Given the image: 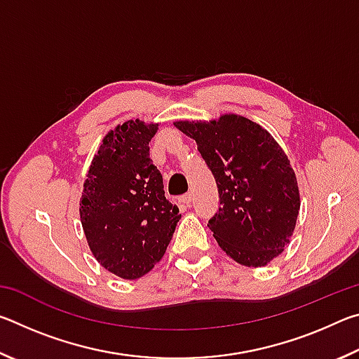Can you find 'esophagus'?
<instances>
[{
  "instance_id": "obj_1",
  "label": "esophagus",
  "mask_w": 359,
  "mask_h": 359,
  "mask_svg": "<svg viewBox=\"0 0 359 359\" xmlns=\"http://www.w3.org/2000/svg\"><path fill=\"white\" fill-rule=\"evenodd\" d=\"M179 203L184 204V205H190V203H191V193L182 194V196L179 198Z\"/></svg>"
}]
</instances>
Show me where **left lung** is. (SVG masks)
Instances as JSON below:
<instances>
[{"label": "left lung", "instance_id": "left-lung-1", "mask_svg": "<svg viewBox=\"0 0 359 359\" xmlns=\"http://www.w3.org/2000/svg\"><path fill=\"white\" fill-rule=\"evenodd\" d=\"M194 139L214 174L220 208L208 226L239 264L261 267L283 252L299 214V188L288 156L269 133L236 114L175 121Z\"/></svg>", "mask_w": 359, "mask_h": 359}]
</instances>
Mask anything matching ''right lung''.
Returning <instances> with one entry per match:
<instances>
[{
	"label": "right lung",
	"mask_w": 359,
	"mask_h": 359,
	"mask_svg": "<svg viewBox=\"0 0 359 359\" xmlns=\"http://www.w3.org/2000/svg\"><path fill=\"white\" fill-rule=\"evenodd\" d=\"M158 123L128 120L111 130L93 156L81 199L88 247L109 272L135 280L163 258L180 220L150 160Z\"/></svg>",
	"instance_id": "add662e5"
}]
</instances>
